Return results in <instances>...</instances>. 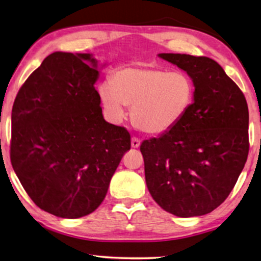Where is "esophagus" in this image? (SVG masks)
<instances>
[{
    "label": "esophagus",
    "instance_id": "esophagus-1",
    "mask_svg": "<svg viewBox=\"0 0 261 261\" xmlns=\"http://www.w3.org/2000/svg\"><path fill=\"white\" fill-rule=\"evenodd\" d=\"M131 146L134 147V148H138L140 146V140L138 138H136V137H134V138L131 139Z\"/></svg>",
    "mask_w": 261,
    "mask_h": 261
}]
</instances>
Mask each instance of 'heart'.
I'll list each match as a JSON object with an SVG mask.
<instances>
[{"mask_svg":"<svg viewBox=\"0 0 261 261\" xmlns=\"http://www.w3.org/2000/svg\"><path fill=\"white\" fill-rule=\"evenodd\" d=\"M105 110L116 120L131 107L132 123L149 135H161L176 126L194 101L195 85L184 70L160 66H132L117 70L112 83L98 89Z\"/></svg>","mask_w":261,"mask_h":261,"instance_id":"b5f03b06","label":"heart"}]
</instances>
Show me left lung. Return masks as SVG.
I'll use <instances>...</instances> for the list:
<instances>
[{"instance_id":"1","label":"left lung","mask_w":261,"mask_h":261,"mask_svg":"<svg viewBox=\"0 0 261 261\" xmlns=\"http://www.w3.org/2000/svg\"><path fill=\"white\" fill-rule=\"evenodd\" d=\"M159 56L187 72L195 93L176 126L140 145L147 187L169 213L181 218L206 215L228 197L248 159V103L213 59Z\"/></svg>"}]
</instances>
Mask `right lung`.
Wrapping results in <instances>:
<instances>
[{"label":"right lung","instance_id":"right-lung-1","mask_svg":"<svg viewBox=\"0 0 261 261\" xmlns=\"http://www.w3.org/2000/svg\"><path fill=\"white\" fill-rule=\"evenodd\" d=\"M96 67L89 54L54 52L13 102L12 168L32 201L60 218L96 210L131 148L129 131L103 120Z\"/></svg>","mask_w":261,"mask_h":261}]
</instances>
